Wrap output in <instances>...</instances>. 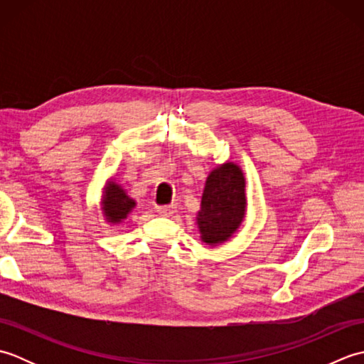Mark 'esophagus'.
<instances>
[{
  "instance_id": "obj_1",
  "label": "esophagus",
  "mask_w": 364,
  "mask_h": 364,
  "mask_svg": "<svg viewBox=\"0 0 364 364\" xmlns=\"http://www.w3.org/2000/svg\"><path fill=\"white\" fill-rule=\"evenodd\" d=\"M156 211H158V214H161V215H166V218H168V215H172V214L175 213V206H173V205L156 206Z\"/></svg>"
}]
</instances>
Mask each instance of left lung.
I'll return each mask as SVG.
<instances>
[{
	"label": "left lung",
	"instance_id": "1",
	"mask_svg": "<svg viewBox=\"0 0 364 364\" xmlns=\"http://www.w3.org/2000/svg\"><path fill=\"white\" fill-rule=\"evenodd\" d=\"M247 211L245 176L235 162H223L206 178L197 213L200 239L206 245H220L241 227Z\"/></svg>",
	"mask_w": 364,
	"mask_h": 364
}]
</instances>
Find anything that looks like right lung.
<instances>
[{
  "instance_id": "obj_1",
  "label": "right lung",
  "mask_w": 364,
  "mask_h": 364,
  "mask_svg": "<svg viewBox=\"0 0 364 364\" xmlns=\"http://www.w3.org/2000/svg\"><path fill=\"white\" fill-rule=\"evenodd\" d=\"M136 202L127 194V191L115 183L114 178H109L102 194V211L105 220L111 225H117L128 218Z\"/></svg>"
}]
</instances>
